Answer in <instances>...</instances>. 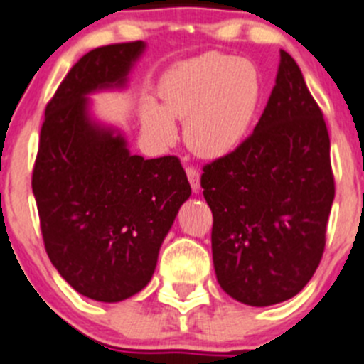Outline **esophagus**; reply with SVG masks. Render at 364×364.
<instances>
[{
	"instance_id": "34e87169",
	"label": "esophagus",
	"mask_w": 364,
	"mask_h": 364,
	"mask_svg": "<svg viewBox=\"0 0 364 364\" xmlns=\"http://www.w3.org/2000/svg\"><path fill=\"white\" fill-rule=\"evenodd\" d=\"M186 176H188L190 186H192L193 192L199 190V171L196 166H186Z\"/></svg>"
}]
</instances>
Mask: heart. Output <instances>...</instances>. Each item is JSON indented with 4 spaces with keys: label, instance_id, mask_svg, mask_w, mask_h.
<instances>
[{
    "label": "heart",
    "instance_id": "obj_1",
    "mask_svg": "<svg viewBox=\"0 0 364 364\" xmlns=\"http://www.w3.org/2000/svg\"><path fill=\"white\" fill-rule=\"evenodd\" d=\"M163 107L141 105V122L158 144L176 140L172 118L185 122L186 145L196 154L219 158L246 138L262 95L259 68L244 57L206 53L178 64L161 87Z\"/></svg>",
    "mask_w": 364,
    "mask_h": 364
}]
</instances>
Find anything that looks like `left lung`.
Here are the masks:
<instances>
[{"label": "left lung", "mask_w": 364, "mask_h": 364, "mask_svg": "<svg viewBox=\"0 0 364 364\" xmlns=\"http://www.w3.org/2000/svg\"><path fill=\"white\" fill-rule=\"evenodd\" d=\"M201 186L224 293L253 307L296 296L323 257L334 176L323 113L287 52L257 127L203 166Z\"/></svg>", "instance_id": "1"}]
</instances>
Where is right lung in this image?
<instances>
[{
	"label": "right lung",
	"instance_id": "obj_1",
	"mask_svg": "<svg viewBox=\"0 0 364 364\" xmlns=\"http://www.w3.org/2000/svg\"><path fill=\"white\" fill-rule=\"evenodd\" d=\"M144 41L80 57L46 105L32 190L41 233L60 277L82 296L114 304L151 282L190 183L176 156L131 154L120 132L87 113V95L125 86Z\"/></svg>",
	"mask_w": 364,
	"mask_h": 364
}]
</instances>
